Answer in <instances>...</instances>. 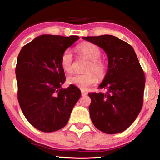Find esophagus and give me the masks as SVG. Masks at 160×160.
Instances as JSON below:
<instances>
[{
  "label": "esophagus",
  "mask_w": 160,
  "mask_h": 160,
  "mask_svg": "<svg viewBox=\"0 0 160 160\" xmlns=\"http://www.w3.org/2000/svg\"><path fill=\"white\" fill-rule=\"evenodd\" d=\"M81 92H82V96H87V95H88V92H87L86 91H84V90H82Z\"/></svg>",
  "instance_id": "1"
}]
</instances>
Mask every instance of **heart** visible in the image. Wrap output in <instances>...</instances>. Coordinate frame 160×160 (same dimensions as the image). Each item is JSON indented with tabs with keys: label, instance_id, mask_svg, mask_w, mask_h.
Wrapping results in <instances>:
<instances>
[{
	"label": "heart",
	"instance_id": "1",
	"mask_svg": "<svg viewBox=\"0 0 160 160\" xmlns=\"http://www.w3.org/2000/svg\"><path fill=\"white\" fill-rule=\"evenodd\" d=\"M76 51L80 56L85 57L89 60L84 74H75L68 78L69 84H72L81 89L85 90L90 86L96 84L98 78L102 79L107 73V64L100 58L102 51L97 45L92 43H83L76 47ZM61 66L64 71L68 73L73 70V56L70 50H66L61 57ZM98 77H97V76Z\"/></svg>",
	"mask_w": 160,
	"mask_h": 160
}]
</instances>
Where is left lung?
<instances>
[{"instance_id": "1", "label": "left lung", "mask_w": 160, "mask_h": 160, "mask_svg": "<svg viewBox=\"0 0 160 160\" xmlns=\"http://www.w3.org/2000/svg\"><path fill=\"white\" fill-rule=\"evenodd\" d=\"M103 49L108 57V70L98 89L89 92L90 118L97 129L108 134L125 131L142 108L145 76L131 45L113 35L84 37Z\"/></svg>"}]
</instances>
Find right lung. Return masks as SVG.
I'll return each instance as SVG.
<instances>
[{
	"mask_svg": "<svg viewBox=\"0 0 160 160\" xmlns=\"http://www.w3.org/2000/svg\"><path fill=\"white\" fill-rule=\"evenodd\" d=\"M79 37L42 35L21 49L15 74L18 100L29 123L43 132L62 129L68 123L81 91L70 84L62 88L66 78L62 53Z\"/></svg>",
	"mask_w": 160,
	"mask_h": 160,
	"instance_id": "right-lung-1",
	"label": "right lung"
}]
</instances>
